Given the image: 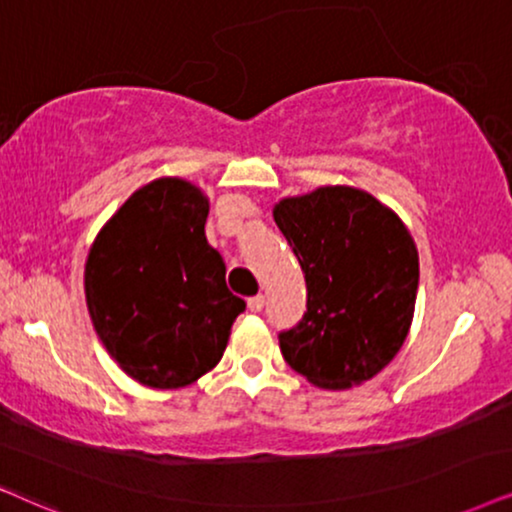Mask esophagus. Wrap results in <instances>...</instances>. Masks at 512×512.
Returning a JSON list of instances; mask_svg holds the SVG:
<instances>
[{
    "label": "esophagus",
    "instance_id": "esophagus-1",
    "mask_svg": "<svg viewBox=\"0 0 512 512\" xmlns=\"http://www.w3.org/2000/svg\"><path fill=\"white\" fill-rule=\"evenodd\" d=\"M248 309L252 314H260L264 309V295H255L248 300Z\"/></svg>",
    "mask_w": 512,
    "mask_h": 512
}]
</instances>
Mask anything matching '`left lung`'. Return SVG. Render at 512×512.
<instances>
[{"mask_svg":"<svg viewBox=\"0 0 512 512\" xmlns=\"http://www.w3.org/2000/svg\"><path fill=\"white\" fill-rule=\"evenodd\" d=\"M274 219L307 283V312L278 333L283 359L326 390L371 380L411 328L418 250L409 229L349 186L283 198Z\"/></svg>","mask_w":512,"mask_h":512,"instance_id":"obj_1","label":"left lung"}]
</instances>
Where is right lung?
<instances>
[{
    "label": "right lung",
    "instance_id": "right-lung-1",
    "mask_svg": "<svg viewBox=\"0 0 512 512\" xmlns=\"http://www.w3.org/2000/svg\"><path fill=\"white\" fill-rule=\"evenodd\" d=\"M210 205L184 179H155L101 229L84 267L89 316L108 354L141 385L196 383L222 359L245 302L205 238Z\"/></svg>",
    "mask_w": 512,
    "mask_h": 512
}]
</instances>
